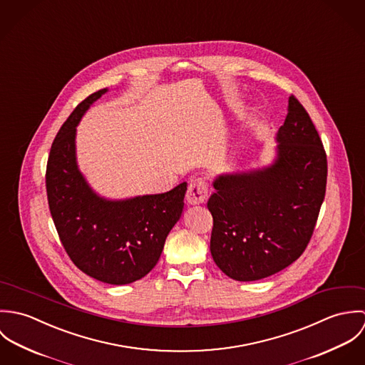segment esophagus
Wrapping results in <instances>:
<instances>
[{
    "label": "esophagus",
    "instance_id": "34e87169",
    "mask_svg": "<svg viewBox=\"0 0 365 365\" xmlns=\"http://www.w3.org/2000/svg\"><path fill=\"white\" fill-rule=\"evenodd\" d=\"M209 184L202 178H195L190 182L187 190V201L190 204H202L208 200Z\"/></svg>",
    "mask_w": 365,
    "mask_h": 365
}]
</instances>
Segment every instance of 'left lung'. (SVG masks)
I'll return each instance as SVG.
<instances>
[{"label": "left lung", "instance_id": "left-lung-1", "mask_svg": "<svg viewBox=\"0 0 365 365\" xmlns=\"http://www.w3.org/2000/svg\"><path fill=\"white\" fill-rule=\"evenodd\" d=\"M272 165L220 175L208 201L210 255L236 281H257L305 252L326 194L327 158L304 105L295 96L278 129Z\"/></svg>", "mask_w": 365, "mask_h": 365}]
</instances>
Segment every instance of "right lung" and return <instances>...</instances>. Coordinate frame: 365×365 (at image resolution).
Listing matches in <instances>:
<instances>
[{
  "mask_svg": "<svg viewBox=\"0 0 365 365\" xmlns=\"http://www.w3.org/2000/svg\"><path fill=\"white\" fill-rule=\"evenodd\" d=\"M104 93L77 105L57 132L46 165V192L60 242L76 267L101 282L125 285L156 265L182 213L187 182L126 201H106L91 191L76 163V126Z\"/></svg>",
  "mask_w": 365,
  "mask_h": 365,
  "instance_id": "add662e5",
  "label": "right lung"
}]
</instances>
